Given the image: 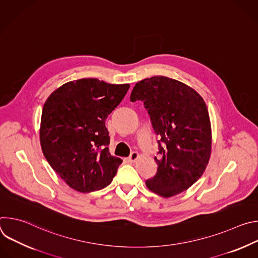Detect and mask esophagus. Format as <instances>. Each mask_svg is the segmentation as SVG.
I'll return each mask as SVG.
<instances>
[{
	"mask_svg": "<svg viewBox=\"0 0 258 258\" xmlns=\"http://www.w3.org/2000/svg\"><path fill=\"white\" fill-rule=\"evenodd\" d=\"M138 158H139V153L134 151V152L131 153V155H130V157H128V160H130L131 162H135Z\"/></svg>",
	"mask_w": 258,
	"mask_h": 258,
	"instance_id": "34e87169",
	"label": "esophagus"
}]
</instances>
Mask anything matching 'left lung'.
<instances>
[{"instance_id": "obj_1", "label": "left lung", "mask_w": 258, "mask_h": 258, "mask_svg": "<svg viewBox=\"0 0 258 258\" xmlns=\"http://www.w3.org/2000/svg\"><path fill=\"white\" fill-rule=\"evenodd\" d=\"M131 101H143L158 136L156 174L146 180L152 192L171 197L191 187L203 174L211 153V127L202 97L166 77L136 84Z\"/></svg>"}]
</instances>
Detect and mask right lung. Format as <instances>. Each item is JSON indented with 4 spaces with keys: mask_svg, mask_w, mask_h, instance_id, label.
I'll return each mask as SVG.
<instances>
[{
    "mask_svg": "<svg viewBox=\"0 0 258 258\" xmlns=\"http://www.w3.org/2000/svg\"><path fill=\"white\" fill-rule=\"evenodd\" d=\"M130 85L82 79L64 84L47 99L41 120V145L51 167L82 193L107 187L122 160L109 153L105 121Z\"/></svg>",
    "mask_w": 258,
    "mask_h": 258,
    "instance_id": "obj_1",
    "label": "right lung"
}]
</instances>
